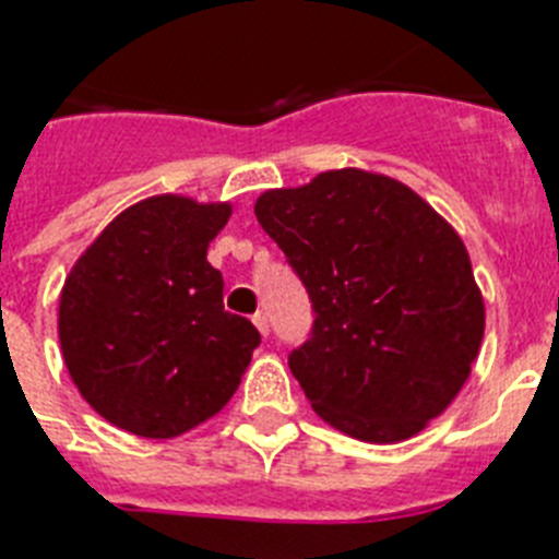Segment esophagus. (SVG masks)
I'll list each match as a JSON object with an SVG mask.
<instances>
[{"mask_svg":"<svg viewBox=\"0 0 559 559\" xmlns=\"http://www.w3.org/2000/svg\"><path fill=\"white\" fill-rule=\"evenodd\" d=\"M252 323H255V329H259L261 334H270V320H266V312H255L252 314Z\"/></svg>","mask_w":559,"mask_h":559,"instance_id":"1","label":"esophagus"}]
</instances>
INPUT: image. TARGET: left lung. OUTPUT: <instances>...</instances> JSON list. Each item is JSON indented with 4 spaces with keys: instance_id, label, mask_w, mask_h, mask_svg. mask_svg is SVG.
<instances>
[{
    "instance_id": "1",
    "label": "left lung",
    "mask_w": 559,
    "mask_h": 559,
    "mask_svg": "<svg viewBox=\"0 0 559 559\" xmlns=\"http://www.w3.org/2000/svg\"><path fill=\"white\" fill-rule=\"evenodd\" d=\"M255 219L312 298V337L289 368L314 414L371 444L411 439L444 414L487 323L455 227L414 188L366 168L270 188Z\"/></svg>"
}]
</instances>
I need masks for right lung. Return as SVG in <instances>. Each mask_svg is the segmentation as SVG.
Returning <instances> with one entry per match:
<instances>
[{
	"label": "right lung",
	"instance_id": "add662e5",
	"mask_svg": "<svg viewBox=\"0 0 559 559\" xmlns=\"http://www.w3.org/2000/svg\"><path fill=\"white\" fill-rule=\"evenodd\" d=\"M230 202L157 193L118 213L72 264L58 298L67 371L126 433L174 439L216 416L261 343L222 307L207 247Z\"/></svg>",
	"mask_w": 559,
	"mask_h": 559
}]
</instances>
